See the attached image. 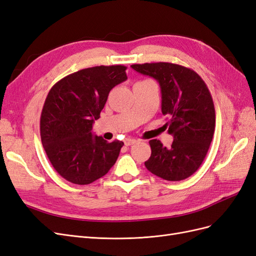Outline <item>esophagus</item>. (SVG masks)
<instances>
[{"label": "esophagus", "instance_id": "obj_1", "mask_svg": "<svg viewBox=\"0 0 256 256\" xmlns=\"http://www.w3.org/2000/svg\"><path fill=\"white\" fill-rule=\"evenodd\" d=\"M124 143H125L126 146H130V145H134V143H136V140H134V138H126V140L124 141Z\"/></svg>", "mask_w": 256, "mask_h": 256}]
</instances>
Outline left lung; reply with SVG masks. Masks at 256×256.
<instances>
[{"label": "left lung", "mask_w": 256, "mask_h": 256, "mask_svg": "<svg viewBox=\"0 0 256 256\" xmlns=\"http://www.w3.org/2000/svg\"><path fill=\"white\" fill-rule=\"evenodd\" d=\"M131 68L158 81L161 111L168 118L166 126L174 138L170 148L150 140L152 154L145 166L166 180H186L202 164L214 132V106L207 85L192 69L177 64L160 62Z\"/></svg>", "instance_id": "obj_1"}]
</instances>
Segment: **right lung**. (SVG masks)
<instances>
[{"label": "right lung", "instance_id": "1", "mask_svg": "<svg viewBox=\"0 0 256 256\" xmlns=\"http://www.w3.org/2000/svg\"><path fill=\"white\" fill-rule=\"evenodd\" d=\"M126 66H96L74 72L50 90L40 116V136L56 171L76 184L104 176L118 158L122 141L92 132L110 90L126 81Z\"/></svg>", "mask_w": 256, "mask_h": 256}]
</instances>
